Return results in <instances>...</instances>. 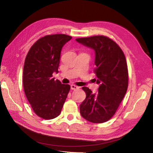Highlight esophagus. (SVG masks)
I'll return each mask as SVG.
<instances>
[{
	"instance_id": "obj_1",
	"label": "esophagus",
	"mask_w": 153,
	"mask_h": 153,
	"mask_svg": "<svg viewBox=\"0 0 153 153\" xmlns=\"http://www.w3.org/2000/svg\"><path fill=\"white\" fill-rule=\"evenodd\" d=\"M78 88H79V87H77V86H76V85H71V89L76 90V89H77Z\"/></svg>"
}]
</instances>
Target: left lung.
Returning a JSON list of instances; mask_svg holds the SVG:
<instances>
[{
  "label": "left lung",
  "mask_w": 153,
  "mask_h": 153,
  "mask_svg": "<svg viewBox=\"0 0 153 153\" xmlns=\"http://www.w3.org/2000/svg\"><path fill=\"white\" fill-rule=\"evenodd\" d=\"M76 40L95 51L94 73L100 84L98 93L88 87L82 89L86 98L79 106L81 115L87 121L100 123L114 115L128 87V70L125 54L114 41L104 35L77 38Z\"/></svg>",
  "instance_id": "left-lung-1"
}]
</instances>
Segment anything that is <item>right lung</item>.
<instances>
[{
    "instance_id": "add662e5",
    "label": "right lung",
    "mask_w": 153,
    "mask_h": 153,
    "mask_svg": "<svg viewBox=\"0 0 153 153\" xmlns=\"http://www.w3.org/2000/svg\"><path fill=\"white\" fill-rule=\"evenodd\" d=\"M71 39L65 34L48 35L32 45L25 59L23 85L32 109L45 120L60 115L70 91L68 84L54 80L58 72L62 48Z\"/></svg>"
}]
</instances>
